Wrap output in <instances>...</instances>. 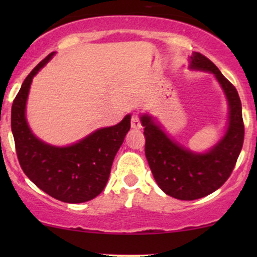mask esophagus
Instances as JSON below:
<instances>
[{
  "instance_id": "esophagus-1",
  "label": "esophagus",
  "mask_w": 257,
  "mask_h": 257,
  "mask_svg": "<svg viewBox=\"0 0 257 257\" xmlns=\"http://www.w3.org/2000/svg\"><path fill=\"white\" fill-rule=\"evenodd\" d=\"M131 127L135 130L142 128V122H140V118L138 114H133L131 118Z\"/></svg>"
}]
</instances>
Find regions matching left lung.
Masks as SVG:
<instances>
[{
    "label": "left lung",
    "mask_w": 257,
    "mask_h": 257,
    "mask_svg": "<svg viewBox=\"0 0 257 257\" xmlns=\"http://www.w3.org/2000/svg\"><path fill=\"white\" fill-rule=\"evenodd\" d=\"M189 69L213 73L228 103L224 135L205 152H194L175 142L149 113L140 115L145 135V156L154 180L163 192L179 200H196L219 189L234 170L243 145L241 100L235 86L212 61L193 52Z\"/></svg>",
    "instance_id": "obj_1"
}]
</instances>
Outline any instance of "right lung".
Returning <instances> with one entry per match:
<instances>
[{"mask_svg": "<svg viewBox=\"0 0 257 257\" xmlns=\"http://www.w3.org/2000/svg\"><path fill=\"white\" fill-rule=\"evenodd\" d=\"M55 54L48 55L24 79L12 106V131L27 177L59 201L82 203L96 198L106 186L115 154L131 127V114L69 146H54L37 138L27 120V100L33 78Z\"/></svg>", "mask_w": 257, "mask_h": 257, "instance_id": "1", "label": "right lung"}]
</instances>
